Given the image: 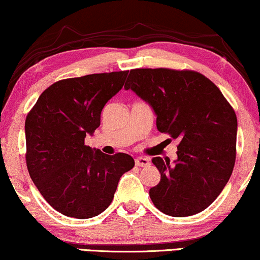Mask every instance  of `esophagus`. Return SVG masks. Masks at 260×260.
Listing matches in <instances>:
<instances>
[{
  "mask_svg": "<svg viewBox=\"0 0 260 260\" xmlns=\"http://www.w3.org/2000/svg\"><path fill=\"white\" fill-rule=\"evenodd\" d=\"M135 163H136L137 167H149L150 166V158L148 157H137L135 159Z\"/></svg>",
  "mask_w": 260,
  "mask_h": 260,
  "instance_id": "obj_1",
  "label": "esophagus"
}]
</instances>
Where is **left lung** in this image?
Returning a JSON list of instances; mask_svg holds the SVG:
<instances>
[{
  "mask_svg": "<svg viewBox=\"0 0 260 260\" xmlns=\"http://www.w3.org/2000/svg\"><path fill=\"white\" fill-rule=\"evenodd\" d=\"M124 87L151 105L159 133L180 141L175 163L152 158L161 174L149 190L152 204L170 216L202 212L232 175L238 126L233 108L213 81L191 70L135 69Z\"/></svg>",
  "mask_w": 260,
  "mask_h": 260,
  "instance_id": "obj_1",
  "label": "left lung"
}]
</instances>
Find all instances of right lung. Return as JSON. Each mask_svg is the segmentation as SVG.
<instances>
[{
  "label": "right lung",
  "instance_id": "obj_1",
  "mask_svg": "<svg viewBox=\"0 0 260 260\" xmlns=\"http://www.w3.org/2000/svg\"><path fill=\"white\" fill-rule=\"evenodd\" d=\"M129 71L69 78L42 92L28 112L26 163L45 200L66 216L88 219L104 212L130 155H106L85 145L86 134L101 125L104 105L120 88Z\"/></svg>",
  "mask_w": 260,
  "mask_h": 260
}]
</instances>
